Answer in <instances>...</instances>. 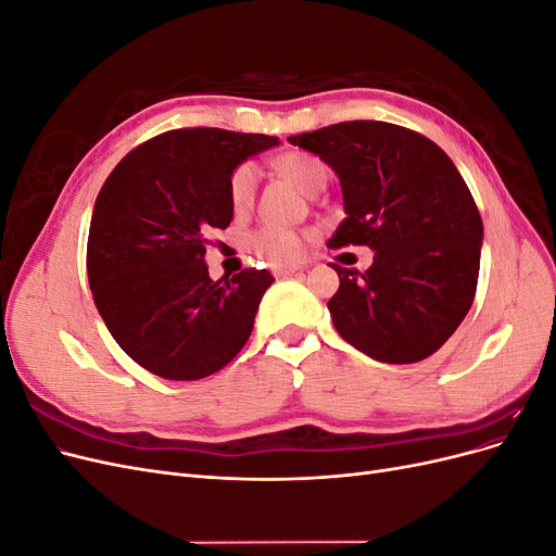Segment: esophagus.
<instances>
[{
    "mask_svg": "<svg viewBox=\"0 0 556 556\" xmlns=\"http://www.w3.org/2000/svg\"><path fill=\"white\" fill-rule=\"evenodd\" d=\"M301 266H274V274L276 276H292V274H296Z\"/></svg>",
    "mask_w": 556,
    "mask_h": 556,
    "instance_id": "34e87169",
    "label": "esophagus"
}]
</instances>
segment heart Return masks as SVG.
Instances as JSON below:
<instances>
[{
    "mask_svg": "<svg viewBox=\"0 0 556 556\" xmlns=\"http://www.w3.org/2000/svg\"><path fill=\"white\" fill-rule=\"evenodd\" d=\"M276 169L294 182L299 190L308 194L319 192L327 185L329 169L327 164L308 153H282L276 160ZM257 192V166L252 162H241L233 166L229 174V204L237 213H243L255 201ZM313 239V231L304 229H282V227H260L248 237V248L255 252L257 257L274 266H292L304 260L308 241Z\"/></svg>",
    "mask_w": 556,
    "mask_h": 556,
    "instance_id": "heart-1",
    "label": "heart"
}]
</instances>
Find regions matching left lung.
<instances>
[{
    "mask_svg": "<svg viewBox=\"0 0 556 556\" xmlns=\"http://www.w3.org/2000/svg\"><path fill=\"white\" fill-rule=\"evenodd\" d=\"M341 178L348 217L329 248L376 250L366 271L331 264L333 327L364 355L413 364L433 355L476 299L482 217L462 174L422 134L350 121L288 139Z\"/></svg>",
    "mask_w": 556,
    "mask_h": 556,
    "instance_id": "obj_1",
    "label": "left lung"
}]
</instances>
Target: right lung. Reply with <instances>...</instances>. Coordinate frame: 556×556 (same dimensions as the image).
<instances>
[{
	"instance_id": "obj_1",
	"label": "right lung",
	"mask_w": 556,
	"mask_h": 556,
	"mask_svg": "<svg viewBox=\"0 0 556 556\" xmlns=\"http://www.w3.org/2000/svg\"><path fill=\"white\" fill-rule=\"evenodd\" d=\"M278 137L217 127L164 131L117 162L88 237L94 306L115 343L166 380L213 376L250 339L266 268L211 280L206 233L227 229L233 166Z\"/></svg>"
}]
</instances>
